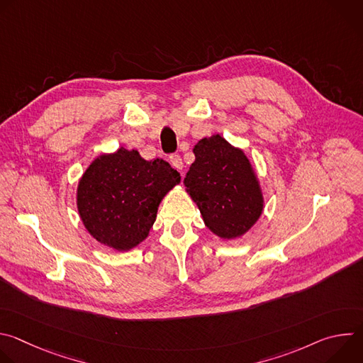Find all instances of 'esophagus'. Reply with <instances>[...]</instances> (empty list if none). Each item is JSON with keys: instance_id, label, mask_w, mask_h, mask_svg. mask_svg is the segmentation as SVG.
Here are the masks:
<instances>
[{"instance_id": "34e87169", "label": "esophagus", "mask_w": 363, "mask_h": 363, "mask_svg": "<svg viewBox=\"0 0 363 363\" xmlns=\"http://www.w3.org/2000/svg\"><path fill=\"white\" fill-rule=\"evenodd\" d=\"M169 162H171V165H172L175 169H178V171H181V169L184 168V162H182L179 155H171V157H169Z\"/></svg>"}]
</instances>
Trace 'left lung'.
I'll use <instances>...</instances> for the list:
<instances>
[{"instance_id":"left-lung-1","label":"left lung","mask_w":363,"mask_h":363,"mask_svg":"<svg viewBox=\"0 0 363 363\" xmlns=\"http://www.w3.org/2000/svg\"><path fill=\"white\" fill-rule=\"evenodd\" d=\"M194 153L184 182L205 225L221 238L242 235L263 211V195L250 161L220 135L201 139Z\"/></svg>"}]
</instances>
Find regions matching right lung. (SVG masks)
<instances>
[{
    "label": "right lung",
    "mask_w": 363,
    "mask_h": 363,
    "mask_svg": "<svg viewBox=\"0 0 363 363\" xmlns=\"http://www.w3.org/2000/svg\"><path fill=\"white\" fill-rule=\"evenodd\" d=\"M179 181L167 161H145L138 150L121 147L101 155L83 174L79 214L99 242L126 251L147 237L160 202Z\"/></svg>",
    "instance_id": "obj_1"
}]
</instances>
